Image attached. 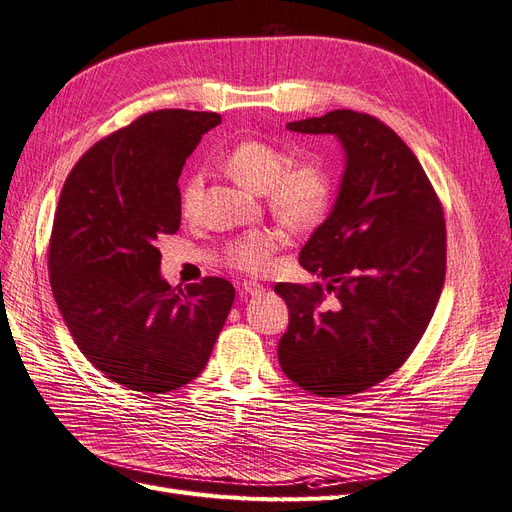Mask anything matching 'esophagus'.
<instances>
[{"mask_svg":"<svg viewBox=\"0 0 512 512\" xmlns=\"http://www.w3.org/2000/svg\"><path fill=\"white\" fill-rule=\"evenodd\" d=\"M241 292H243V294H250V296H258V294L264 292V286L258 284V281H254V279H243Z\"/></svg>","mask_w":512,"mask_h":512,"instance_id":"34e87169","label":"esophagus"}]
</instances>
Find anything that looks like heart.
Here are the masks:
<instances>
[{"label": "heart", "instance_id": "obj_1", "mask_svg": "<svg viewBox=\"0 0 512 512\" xmlns=\"http://www.w3.org/2000/svg\"><path fill=\"white\" fill-rule=\"evenodd\" d=\"M288 156L273 144L248 139L224 156V171L256 195H267L273 214L292 228H307L320 222L330 207L332 184L328 173L311 161H298L288 168ZM203 192V178L192 175L182 188V209L192 214ZM279 235L254 231L226 245V262L241 271H262L279 248Z\"/></svg>", "mask_w": 512, "mask_h": 512}]
</instances>
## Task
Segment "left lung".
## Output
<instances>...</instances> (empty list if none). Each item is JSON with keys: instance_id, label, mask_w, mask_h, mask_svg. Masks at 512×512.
I'll use <instances>...</instances> for the list:
<instances>
[{"instance_id": "left-lung-1", "label": "left lung", "mask_w": 512, "mask_h": 512, "mask_svg": "<svg viewBox=\"0 0 512 512\" xmlns=\"http://www.w3.org/2000/svg\"><path fill=\"white\" fill-rule=\"evenodd\" d=\"M288 129L337 137L345 169L298 258L326 286H275L290 309L277 358L315 396L358 394L400 368L432 320L447 267L443 207L417 156L375 116L332 110Z\"/></svg>"}]
</instances>
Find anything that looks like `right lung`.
<instances>
[{
  "label": "right lung",
  "instance_id": "obj_1",
  "mask_svg": "<svg viewBox=\"0 0 512 512\" xmlns=\"http://www.w3.org/2000/svg\"><path fill=\"white\" fill-rule=\"evenodd\" d=\"M216 112L158 110L88 150L61 190L48 271L84 358L133 392L167 394L205 368L235 301L222 277L173 288L156 239L182 220L178 180Z\"/></svg>",
  "mask_w": 512,
  "mask_h": 512
}]
</instances>
